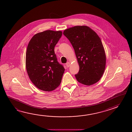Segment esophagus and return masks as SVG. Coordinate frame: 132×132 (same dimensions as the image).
Wrapping results in <instances>:
<instances>
[{
    "label": "esophagus",
    "mask_w": 132,
    "mask_h": 132,
    "mask_svg": "<svg viewBox=\"0 0 132 132\" xmlns=\"http://www.w3.org/2000/svg\"><path fill=\"white\" fill-rule=\"evenodd\" d=\"M66 65L67 67H69L70 65H71V64H70V62H67L66 63Z\"/></svg>",
    "instance_id": "1"
}]
</instances>
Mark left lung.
I'll use <instances>...</instances> for the list:
<instances>
[{"instance_id":"1","label":"left lung","mask_w":132,"mask_h":132,"mask_svg":"<svg viewBox=\"0 0 132 132\" xmlns=\"http://www.w3.org/2000/svg\"><path fill=\"white\" fill-rule=\"evenodd\" d=\"M73 46L79 65L75 75L77 81L90 85L101 79L105 69L106 57L101 39L87 26H76L64 31Z\"/></svg>"}]
</instances>
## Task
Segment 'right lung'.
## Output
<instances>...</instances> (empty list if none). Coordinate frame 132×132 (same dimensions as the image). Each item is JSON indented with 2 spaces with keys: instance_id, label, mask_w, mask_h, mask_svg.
<instances>
[{
  "instance_id": "1",
  "label": "right lung",
  "mask_w": 132,
  "mask_h": 132,
  "mask_svg": "<svg viewBox=\"0 0 132 132\" xmlns=\"http://www.w3.org/2000/svg\"><path fill=\"white\" fill-rule=\"evenodd\" d=\"M61 31L47 30L34 35L26 53V68L34 85L44 91L59 86L65 72L57 60L54 48L62 36Z\"/></svg>"
}]
</instances>
